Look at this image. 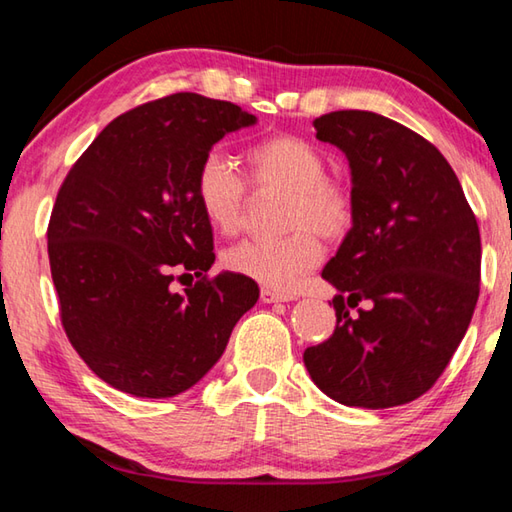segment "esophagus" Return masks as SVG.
<instances>
[{
    "label": "esophagus",
    "mask_w": 512,
    "mask_h": 512,
    "mask_svg": "<svg viewBox=\"0 0 512 512\" xmlns=\"http://www.w3.org/2000/svg\"><path fill=\"white\" fill-rule=\"evenodd\" d=\"M294 297L292 294H283V292H276L270 288H263L261 290V301L263 303H285V301H292Z\"/></svg>",
    "instance_id": "obj_1"
}]
</instances>
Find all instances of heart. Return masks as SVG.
Segmentation results:
<instances>
[{
    "instance_id": "b5f03b06",
    "label": "heart",
    "mask_w": 512,
    "mask_h": 512,
    "mask_svg": "<svg viewBox=\"0 0 512 512\" xmlns=\"http://www.w3.org/2000/svg\"><path fill=\"white\" fill-rule=\"evenodd\" d=\"M249 179L261 188L288 195L283 227L292 231L279 240L247 238L224 254L231 272L274 290H292L319 265L321 238L337 240L353 227V197L326 179L328 166L321 152L297 137H274L247 152ZM197 204L215 229L236 233L245 222L247 186L222 152L206 155L195 173Z\"/></svg>"
}]
</instances>
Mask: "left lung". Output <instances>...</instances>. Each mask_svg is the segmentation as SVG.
Here are the masks:
<instances>
[{"label":"left lung","instance_id":"obj_1","mask_svg":"<svg viewBox=\"0 0 512 512\" xmlns=\"http://www.w3.org/2000/svg\"><path fill=\"white\" fill-rule=\"evenodd\" d=\"M351 168L353 227L321 276L337 326L303 362L339 405L387 409L432 389L479 299L481 238L459 177L432 143L387 116L339 110L312 121ZM366 311L351 318L345 306Z\"/></svg>","mask_w":512,"mask_h":512}]
</instances>
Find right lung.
Returning <instances> with one entry per match:
<instances>
[{
  "instance_id": "1",
  "label": "right lung",
  "mask_w": 512,
  "mask_h": 512,
  "mask_svg": "<svg viewBox=\"0 0 512 512\" xmlns=\"http://www.w3.org/2000/svg\"><path fill=\"white\" fill-rule=\"evenodd\" d=\"M256 121L200 94L159 98L116 116L62 182L47 231L62 326L110 387L137 398L191 389L258 301L247 276H204L213 231L195 197L200 161ZM173 271L201 281L177 295Z\"/></svg>"
}]
</instances>
